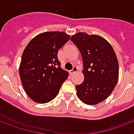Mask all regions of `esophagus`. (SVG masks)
Listing matches in <instances>:
<instances>
[{
  "instance_id": "esophagus-1",
  "label": "esophagus",
  "mask_w": 134,
  "mask_h": 134,
  "mask_svg": "<svg viewBox=\"0 0 134 134\" xmlns=\"http://www.w3.org/2000/svg\"><path fill=\"white\" fill-rule=\"evenodd\" d=\"M77 71H78L77 67H76V66H74L72 69L70 71V74H74V73H75V72H76Z\"/></svg>"
}]
</instances>
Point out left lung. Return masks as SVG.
Masks as SVG:
<instances>
[{"mask_svg":"<svg viewBox=\"0 0 134 134\" xmlns=\"http://www.w3.org/2000/svg\"><path fill=\"white\" fill-rule=\"evenodd\" d=\"M70 40L79 48L85 79L76 86L78 97L87 105L102 102L111 94L119 78V65L112 46L97 35L77 33Z\"/></svg>","mask_w":134,"mask_h":134,"instance_id":"8db88e82","label":"left lung"}]
</instances>
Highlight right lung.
<instances>
[{"mask_svg":"<svg viewBox=\"0 0 134 134\" xmlns=\"http://www.w3.org/2000/svg\"><path fill=\"white\" fill-rule=\"evenodd\" d=\"M70 37L64 32H44L26 46L19 66L20 78L25 93L35 102L46 103L54 99L68 79V72L60 67L58 52Z\"/></svg>","mask_w":134,"mask_h":134,"instance_id":"right-lung-1","label":"right lung"}]
</instances>
